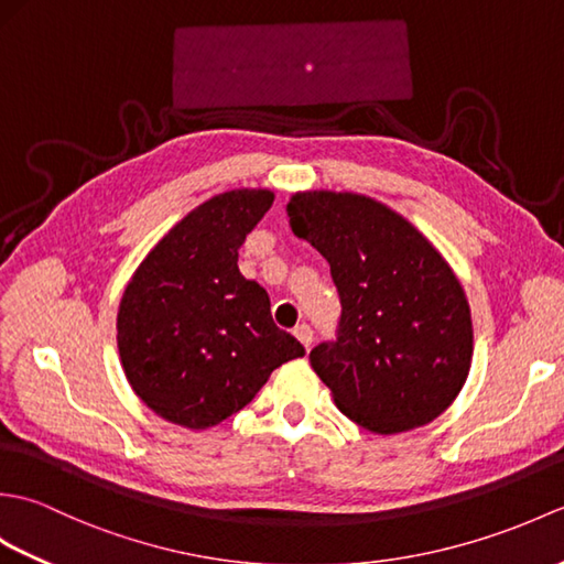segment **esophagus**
Returning <instances> with one entry per match:
<instances>
[{
	"label": "esophagus",
	"mask_w": 564,
	"mask_h": 564,
	"mask_svg": "<svg viewBox=\"0 0 564 564\" xmlns=\"http://www.w3.org/2000/svg\"><path fill=\"white\" fill-rule=\"evenodd\" d=\"M293 334H295L297 339H301V344L305 346V349H310V344H313V327L305 325V322H303V325H297L293 329Z\"/></svg>",
	"instance_id": "34e87169"
}]
</instances>
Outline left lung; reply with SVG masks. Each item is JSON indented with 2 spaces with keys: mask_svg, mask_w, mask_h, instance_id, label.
<instances>
[{
  "mask_svg": "<svg viewBox=\"0 0 564 564\" xmlns=\"http://www.w3.org/2000/svg\"><path fill=\"white\" fill-rule=\"evenodd\" d=\"M285 210L339 291L337 339L310 351L334 404L386 436L434 422L473 358L470 305L446 259L400 213L361 194L305 191Z\"/></svg>",
  "mask_w": 564,
  "mask_h": 564,
  "instance_id": "1",
  "label": "left lung"
}]
</instances>
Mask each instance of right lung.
<instances>
[{"mask_svg": "<svg viewBox=\"0 0 564 564\" xmlns=\"http://www.w3.org/2000/svg\"><path fill=\"white\" fill-rule=\"evenodd\" d=\"M267 188H235L191 210L142 259L118 307V354L154 414L208 429L254 400L275 368L305 356L273 325L269 293L239 273Z\"/></svg>", "mask_w": 564, "mask_h": 564, "instance_id": "obj_1", "label": "right lung"}]
</instances>
